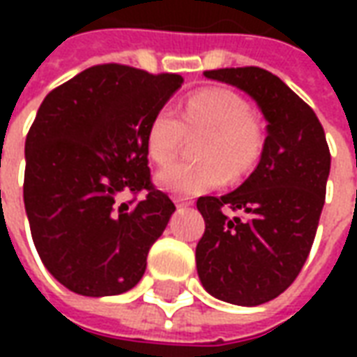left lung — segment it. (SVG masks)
Wrapping results in <instances>:
<instances>
[{
    "label": "left lung",
    "instance_id": "obj_1",
    "mask_svg": "<svg viewBox=\"0 0 357 357\" xmlns=\"http://www.w3.org/2000/svg\"><path fill=\"white\" fill-rule=\"evenodd\" d=\"M172 76L99 65L53 89L24 145V208L36 250L82 296H116L139 283L174 214L151 185L149 137ZM124 188L145 199L118 203Z\"/></svg>",
    "mask_w": 357,
    "mask_h": 357
}]
</instances>
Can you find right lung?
Masks as SVG:
<instances>
[{
  "label": "right lung",
  "mask_w": 357,
  "mask_h": 357,
  "mask_svg": "<svg viewBox=\"0 0 357 357\" xmlns=\"http://www.w3.org/2000/svg\"><path fill=\"white\" fill-rule=\"evenodd\" d=\"M208 80L241 89L266 118L255 172L231 193L201 197L204 235L197 273L204 291L235 306H260L289 289L306 262L325 202L331 155L314 110L262 68H220Z\"/></svg>",
  "instance_id": "add662e5"
}]
</instances>
